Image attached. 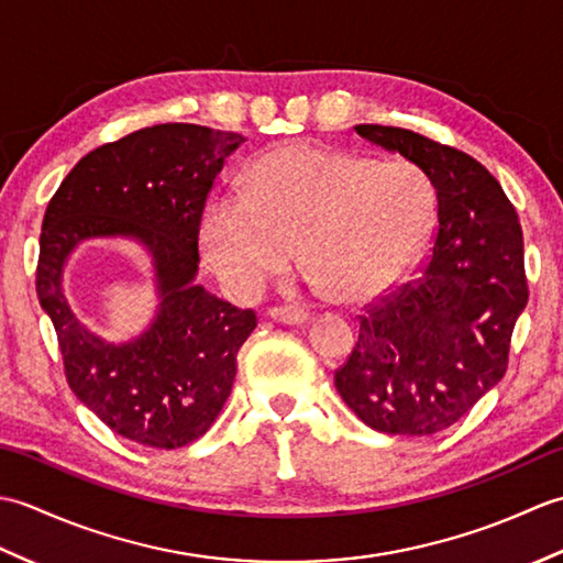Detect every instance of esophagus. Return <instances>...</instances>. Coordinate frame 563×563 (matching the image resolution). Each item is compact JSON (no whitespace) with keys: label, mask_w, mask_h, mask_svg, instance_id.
<instances>
[{"label":"esophagus","mask_w":563,"mask_h":563,"mask_svg":"<svg viewBox=\"0 0 563 563\" xmlns=\"http://www.w3.org/2000/svg\"><path fill=\"white\" fill-rule=\"evenodd\" d=\"M268 314H271V319L280 321V324H290V327H302L309 321V312H305V309H297V307H271Z\"/></svg>","instance_id":"1"}]
</instances>
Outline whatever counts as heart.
Returning <instances> with one entry per match:
<instances>
[{"mask_svg":"<svg viewBox=\"0 0 563 563\" xmlns=\"http://www.w3.org/2000/svg\"><path fill=\"white\" fill-rule=\"evenodd\" d=\"M430 227L433 190L411 164L290 142L251 164L244 196L208 202L200 242L239 297H256L288 271L297 249L329 300L357 305L409 271Z\"/></svg>","mask_w":563,"mask_h":563,"instance_id":"1","label":"heart"}]
</instances>
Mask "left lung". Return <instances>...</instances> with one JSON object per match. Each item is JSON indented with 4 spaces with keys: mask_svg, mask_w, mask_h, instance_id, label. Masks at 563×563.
Listing matches in <instances>:
<instances>
[{
    "mask_svg": "<svg viewBox=\"0 0 563 563\" xmlns=\"http://www.w3.org/2000/svg\"><path fill=\"white\" fill-rule=\"evenodd\" d=\"M435 188L438 227L423 273L369 305L333 382L355 416L389 435H433L506 375L528 305L518 212L470 154L413 130L355 125Z\"/></svg>",
    "mask_w": 563,
    "mask_h": 563,
    "instance_id": "obj_1",
    "label": "left lung"
}]
</instances>
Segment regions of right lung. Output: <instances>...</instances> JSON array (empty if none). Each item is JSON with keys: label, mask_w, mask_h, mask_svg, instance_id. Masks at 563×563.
I'll use <instances>...</instances> for the list:
<instances>
[{"label": "right lung", "mask_w": 563, "mask_h": 563, "mask_svg": "<svg viewBox=\"0 0 563 563\" xmlns=\"http://www.w3.org/2000/svg\"><path fill=\"white\" fill-rule=\"evenodd\" d=\"M239 133L194 123L142 128L77 162L47 202L35 292L51 317L69 389L113 433L176 450L206 435L230 397L254 309L196 283L202 208ZM91 238H130L153 256L161 307L137 340L109 344L70 312L62 275Z\"/></svg>", "instance_id": "right-lung-1"}]
</instances>
